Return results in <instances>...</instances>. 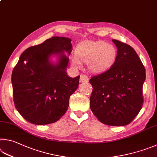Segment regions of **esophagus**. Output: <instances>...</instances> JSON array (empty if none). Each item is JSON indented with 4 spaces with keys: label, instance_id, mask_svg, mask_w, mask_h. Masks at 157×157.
<instances>
[{
    "label": "esophagus",
    "instance_id": "34e87169",
    "mask_svg": "<svg viewBox=\"0 0 157 157\" xmlns=\"http://www.w3.org/2000/svg\"><path fill=\"white\" fill-rule=\"evenodd\" d=\"M88 78L85 75H80V78H79V82H81V83H86V82H88Z\"/></svg>",
    "mask_w": 157,
    "mask_h": 157
}]
</instances>
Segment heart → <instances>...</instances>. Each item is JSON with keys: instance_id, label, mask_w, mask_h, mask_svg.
<instances>
[{"instance_id": "obj_1", "label": "heart", "mask_w": 157, "mask_h": 157, "mask_svg": "<svg viewBox=\"0 0 157 157\" xmlns=\"http://www.w3.org/2000/svg\"><path fill=\"white\" fill-rule=\"evenodd\" d=\"M117 56V51L112 44L104 41H84L76 47L71 62L76 68L81 67V62L87 63L91 72L101 73L113 66Z\"/></svg>"}]
</instances>
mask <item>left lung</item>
I'll return each instance as SVG.
<instances>
[{
    "label": "left lung",
    "mask_w": 157,
    "mask_h": 157,
    "mask_svg": "<svg viewBox=\"0 0 157 157\" xmlns=\"http://www.w3.org/2000/svg\"><path fill=\"white\" fill-rule=\"evenodd\" d=\"M112 41L117 48L116 61L109 70L90 79V107L101 123L123 126L135 118L143 106L146 70L132 47Z\"/></svg>",
    "instance_id": "1"
}]
</instances>
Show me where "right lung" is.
I'll return each mask as SVG.
<instances>
[{
	"label": "right lung",
	"mask_w": 157,
	"mask_h": 157,
	"mask_svg": "<svg viewBox=\"0 0 157 157\" xmlns=\"http://www.w3.org/2000/svg\"><path fill=\"white\" fill-rule=\"evenodd\" d=\"M71 40L54 36L21 54L11 75L15 107L25 120L36 125L58 121L69 106L79 75L70 78L67 68ZM56 56V63L50 60Z\"/></svg>",
	"instance_id": "right-lung-1"
}]
</instances>
